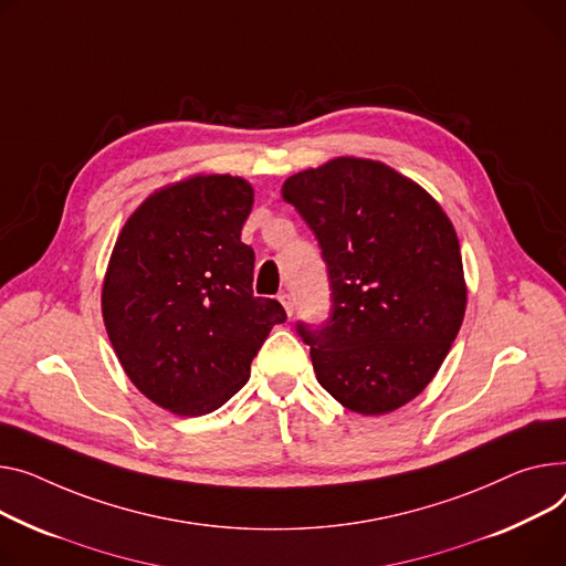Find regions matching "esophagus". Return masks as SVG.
I'll return each mask as SVG.
<instances>
[{"label": "esophagus", "mask_w": 566, "mask_h": 566, "mask_svg": "<svg viewBox=\"0 0 566 566\" xmlns=\"http://www.w3.org/2000/svg\"><path fill=\"white\" fill-rule=\"evenodd\" d=\"M277 297H280V303L284 305L286 314L291 316V314H293V297H291V293H289V291H282Z\"/></svg>", "instance_id": "34e87169"}]
</instances>
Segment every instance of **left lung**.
<instances>
[{
    "instance_id": "obj_1",
    "label": "left lung",
    "mask_w": 566,
    "mask_h": 566,
    "mask_svg": "<svg viewBox=\"0 0 566 566\" xmlns=\"http://www.w3.org/2000/svg\"><path fill=\"white\" fill-rule=\"evenodd\" d=\"M282 198L327 263L332 314L321 325L297 323L318 385L366 417L417 398L464 321L453 222L417 181L355 157L289 177Z\"/></svg>"
}]
</instances>
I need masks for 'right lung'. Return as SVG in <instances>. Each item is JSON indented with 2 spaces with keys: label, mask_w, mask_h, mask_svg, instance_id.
Masks as SVG:
<instances>
[{
  "label": "right lung",
  "mask_w": 566,
  "mask_h": 566,
  "mask_svg": "<svg viewBox=\"0 0 566 566\" xmlns=\"http://www.w3.org/2000/svg\"><path fill=\"white\" fill-rule=\"evenodd\" d=\"M252 186L196 175L149 196L113 248L102 316L140 394L179 417H202L250 378L273 325V297L252 295L254 250L241 241Z\"/></svg>",
  "instance_id": "add662e5"
}]
</instances>
